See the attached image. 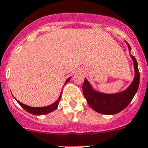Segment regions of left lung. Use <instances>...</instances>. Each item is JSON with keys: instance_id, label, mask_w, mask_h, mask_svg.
<instances>
[{"instance_id": "left-lung-1", "label": "left lung", "mask_w": 148, "mask_h": 148, "mask_svg": "<svg viewBox=\"0 0 148 148\" xmlns=\"http://www.w3.org/2000/svg\"><path fill=\"white\" fill-rule=\"evenodd\" d=\"M126 44L130 52V46L127 42H126ZM130 56L133 62L134 78L129 86L122 92L114 94H106L99 92L94 89L86 78H85L83 85V92L88 104L92 110L103 115H115L124 110L130 104L138 91L140 80L137 61L131 53H130Z\"/></svg>"}]
</instances>
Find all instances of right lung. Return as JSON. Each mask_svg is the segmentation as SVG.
<instances>
[{"label":"right lung","instance_id":"right-lung-1","mask_svg":"<svg viewBox=\"0 0 148 148\" xmlns=\"http://www.w3.org/2000/svg\"><path fill=\"white\" fill-rule=\"evenodd\" d=\"M71 78V77L68 78V79H66L65 85L66 84L69 80H70ZM61 97H62V92L61 93H60V97H59V98L57 99V100H56L53 103L49 105V106H42V107H33V106H27V105L24 104V103H21L20 101H18V100H16V99H15V100L17 101V102L19 104H20V106H21L24 110H26L27 112H28L30 113V114H33V115H46V114H48V113L56 110V109L58 108L59 103H60ZM14 98H15V97H14Z\"/></svg>","mask_w":148,"mask_h":148}]
</instances>
